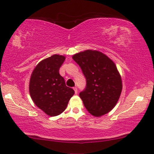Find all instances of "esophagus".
<instances>
[{"label": "esophagus", "mask_w": 154, "mask_h": 154, "mask_svg": "<svg viewBox=\"0 0 154 154\" xmlns=\"http://www.w3.org/2000/svg\"><path fill=\"white\" fill-rule=\"evenodd\" d=\"M73 89H74V91H75V94H77V87H74V88H73Z\"/></svg>", "instance_id": "1"}]
</instances>
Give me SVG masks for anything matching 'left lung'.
Returning <instances> with one entry per match:
<instances>
[{
    "instance_id": "obj_1",
    "label": "left lung",
    "mask_w": 154,
    "mask_h": 154,
    "mask_svg": "<svg viewBox=\"0 0 154 154\" xmlns=\"http://www.w3.org/2000/svg\"><path fill=\"white\" fill-rule=\"evenodd\" d=\"M86 79V88L79 97L93 116L109 113L116 106L122 90V82L116 64L98 50H86L72 56Z\"/></svg>"
}]
</instances>
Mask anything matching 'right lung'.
I'll use <instances>...</instances> for the list:
<instances>
[{"instance_id":"obj_1","label":"right lung","mask_w":154,"mask_h":154,"mask_svg":"<svg viewBox=\"0 0 154 154\" xmlns=\"http://www.w3.org/2000/svg\"><path fill=\"white\" fill-rule=\"evenodd\" d=\"M66 57L54 54L41 61L32 72L29 84L30 97L37 107L48 116L54 117L65 111L75 94L66 86L59 75V68Z\"/></svg>"}]
</instances>
